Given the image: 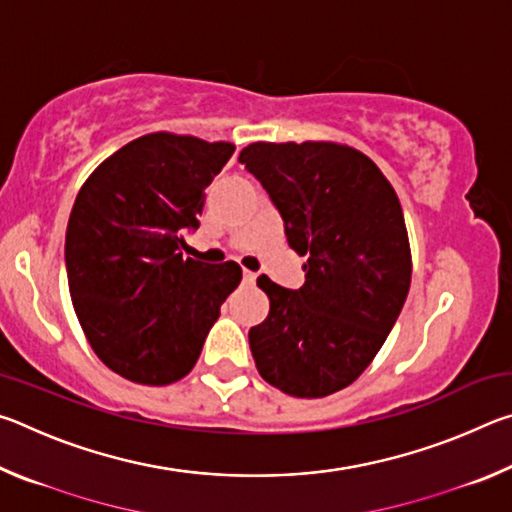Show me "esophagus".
Instances as JSON below:
<instances>
[{
  "label": "esophagus",
  "instance_id": "34e87169",
  "mask_svg": "<svg viewBox=\"0 0 512 512\" xmlns=\"http://www.w3.org/2000/svg\"><path fill=\"white\" fill-rule=\"evenodd\" d=\"M257 280V275L255 273H250V271H244V282L246 284H253Z\"/></svg>",
  "mask_w": 512,
  "mask_h": 512
}]
</instances>
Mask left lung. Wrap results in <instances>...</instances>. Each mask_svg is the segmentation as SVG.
I'll list each match as a JSON object with an SVG mask.
<instances>
[{
	"instance_id": "obj_1",
	"label": "left lung",
	"mask_w": 512,
	"mask_h": 512,
	"mask_svg": "<svg viewBox=\"0 0 512 512\" xmlns=\"http://www.w3.org/2000/svg\"><path fill=\"white\" fill-rule=\"evenodd\" d=\"M239 162L280 212L289 246L307 255L300 289L257 277L271 309L248 332L255 366L287 395H332L368 368L404 307L402 205L377 164L350 146L255 142Z\"/></svg>"
}]
</instances>
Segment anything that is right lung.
Segmentation results:
<instances>
[{
    "label": "right lung",
    "mask_w": 512,
    "mask_h": 512,
    "mask_svg": "<svg viewBox=\"0 0 512 512\" xmlns=\"http://www.w3.org/2000/svg\"><path fill=\"white\" fill-rule=\"evenodd\" d=\"M232 153L228 142L151 133L101 162L76 196L69 296L92 350L117 375L146 386L183 379L239 287L235 262L180 253L201 223L205 187Z\"/></svg>",
    "instance_id": "obj_1"
}]
</instances>
